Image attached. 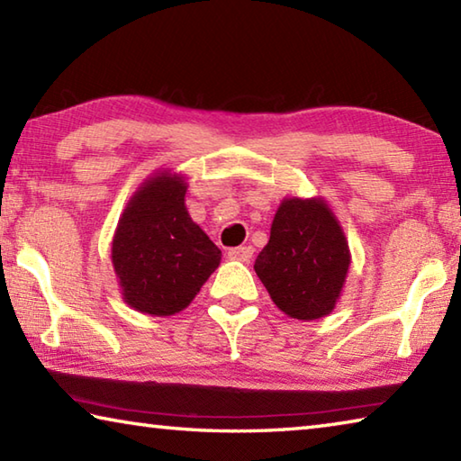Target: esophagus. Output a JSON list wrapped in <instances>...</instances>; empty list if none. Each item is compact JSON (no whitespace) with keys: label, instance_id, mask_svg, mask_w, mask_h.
<instances>
[{"label":"esophagus","instance_id":"1","mask_svg":"<svg viewBox=\"0 0 461 461\" xmlns=\"http://www.w3.org/2000/svg\"><path fill=\"white\" fill-rule=\"evenodd\" d=\"M254 254V248L252 246H240V248H231L228 252V258L230 260H238V262H248L252 258Z\"/></svg>","mask_w":461,"mask_h":461}]
</instances>
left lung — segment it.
<instances>
[{
	"instance_id": "8db88e82",
	"label": "left lung",
	"mask_w": 461,
	"mask_h": 461,
	"mask_svg": "<svg viewBox=\"0 0 461 461\" xmlns=\"http://www.w3.org/2000/svg\"><path fill=\"white\" fill-rule=\"evenodd\" d=\"M349 260L348 240L327 203L291 197L280 203L254 270L283 313L311 321L333 311Z\"/></svg>"
}]
</instances>
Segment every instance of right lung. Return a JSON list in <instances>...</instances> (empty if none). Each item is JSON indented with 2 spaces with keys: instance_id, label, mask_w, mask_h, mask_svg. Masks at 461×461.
<instances>
[{
  "instance_id": "obj_1",
  "label": "right lung",
  "mask_w": 461,
  "mask_h": 461,
  "mask_svg": "<svg viewBox=\"0 0 461 461\" xmlns=\"http://www.w3.org/2000/svg\"><path fill=\"white\" fill-rule=\"evenodd\" d=\"M186 183L168 170L140 186L123 209L112 262L123 301L140 313L175 315L220 267L221 249L191 220Z\"/></svg>"
}]
</instances>
